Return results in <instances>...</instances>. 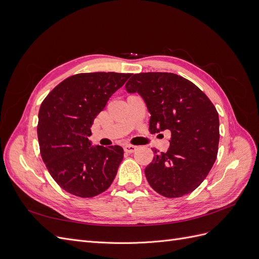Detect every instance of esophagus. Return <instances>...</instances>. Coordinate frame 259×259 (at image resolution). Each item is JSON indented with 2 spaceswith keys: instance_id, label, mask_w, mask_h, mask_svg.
I'll use <instances>...</instances> for the list:
<instances>
[{
  "instance_id": "1",
  "label": "esophagus",
  "mask_w": 259,
  "mask_h": 259,
  "mask_svg": "<svg viewBox=\"0 0 259 259\" xmlns=\"http://www.w3.org/2000/svg\"><path fill=\"white\" fill-rule=\"evenodd\" d=\"M137 149H138V147L133 146V145H125V146H124V151L127 152V153L135 152V151L137 150Z\"/></svg>"
}]
</instances>
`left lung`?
I'll list each match as a JSON object with an SVG mask.
<instances>
[{
	"instance_id": "1",
	"label": "left lung",
	"mask_w": 259,
	"mask_h": 259,
	"mask_svg": "<svg viewBox=\"0 0 259 259\" xmlns=\"http://www.w3.org/2000/svg\"><path fill=\"white\" fill-rule=\"evenodd\" d=\"M125 89L144 99L151 133L170 132L168 150L153 149L154 158L145 168L149 185L166 198L197 189L217 156L219 117L214 105L197 85L175 73L134 74Z\"/></svg>"
}]
</instances>
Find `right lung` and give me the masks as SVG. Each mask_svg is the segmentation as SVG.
<instances>
[{
	"label": "right lung",
	"mask_w": 259,
	"mask_h": 259,
	"mask_svg": "<svg viewBox=\"0 0 259 259\" xmlns=\"http://www.w3.org/2000/svg\"><path fill=\"white\" fill-rule=\"evenodd\" d=\"M131 73H80L58 84L38 111L37 138L42 159L62 189L92 198L112 184L123 160L120 146H92L95 117Z\"/></svg>",
	"instance_id": "right-lung-1"
}]
</instances>
